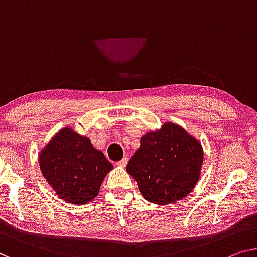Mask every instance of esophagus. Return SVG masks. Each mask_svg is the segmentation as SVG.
Segmentation results:
<instances>
[{"mask_svg":"<svg viewBox=\"0 0 257 257\" xmlns=\"http://www.w3.org/2000/svg\"><path fill=\"white\" fill-rule=\"evenodd\" d=\"M127 163H128V158H127V157H124V158H122L120 162L116 163V165L121 166V167H124L125 165H127Z\"/></svg>","mask_w":257,"mask_h":257,"instance_id":"1","label":"esophagus"}]
</instances>
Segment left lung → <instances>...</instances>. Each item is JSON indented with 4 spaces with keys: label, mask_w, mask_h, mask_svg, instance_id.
<instances>
[{
    "label": "left lung",
    "mask_w": 257,
    "mask_h": 257,
    "mask_svg": "<svg viewBox=\"0 0 257 257\" xmlns=\"http://www.w3.org/2000/svg\"><path fill=\"white\" fill-rule=\"evenodd\" d=\"M203 163L201 144L180 125L167 122L141 139V147L125 167L145 200L170 204L194 189Z\"/></svg>",
    "instance_id": "1"
}]
</instances>
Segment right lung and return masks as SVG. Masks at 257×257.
I'll list each match as a JSON object with an SVG mask.
<instances>
[{
  "mask_svg": "<svg viewBox=\"0 0 257 257\" xmlns=\"http://www.w3.org/2000/svg\"><path fill=\"white\" fill-rule=\"evenodd\" d=\"M39 164L59 197L72 204H86L98 195L113 165L91 141L71 128H63L40 152Z\"/></svg>",
  "mask_w": 257,
  "mask_h": 257,
  "instance_id": "1",
  "label": "right lung"
}]
</instances>
